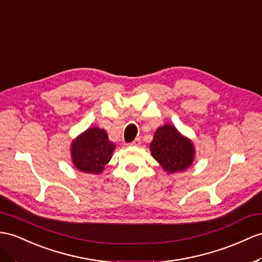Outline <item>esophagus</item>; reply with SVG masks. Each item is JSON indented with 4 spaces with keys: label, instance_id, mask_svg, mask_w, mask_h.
I'll return each mask as SVG.
<instances>
[{
    "label": "esophagus",
    "instance_id": "34e87169",
    "mask_svg": "<svg viewBox=\"0 0 262 262\" xmlns=\"http://www.w3.org/2000/svg\"><path fill=\"white\" fill-rule=\"evenodd\" d=\"M140 144H141V141H140V139H136L135 141H132V142L130 143L131 146H139Z\"/></svg>",
    "mask_w": 262,
    "mask_h": 262
}]
</instances>
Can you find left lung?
Wrapping results in <instances>:
<instances>
[{
	"label": "left lung",
	"instance_id": "obj_1",
	"mask_svg": "<svg viewBox=\"0 0 262 262\" xmlns=\"http://www.w3.org/2000/svg\"><path fill=\"white\" fill-rule=\"evenodd\" d=\"M150 151L169 174L187 170L193 163L195 156L192 141L170 123L158 127L150 143Z\"/></svg>",
	"mask_w": 262,
	"mask_h": 262
}]
</instances>
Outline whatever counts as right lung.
I'll use <instances>...</instances> for the list:
<instances>
[{"label": "right lung", "instance_id": "add662e5", "mask_svg": "<svg viewBox=\"0 0 262 262\" xmlns=\"http://www.w3.org/2000/svg\"><path fill=\"white\" fill-rule=\"evenodd\" d=\"M114 149L116 144L110 141L105 130L91 126L72 141V162L81 172L100 174L110 162Z\"/></svg>", "mask_w": 262, "mask_h": 262}]
</instances>
